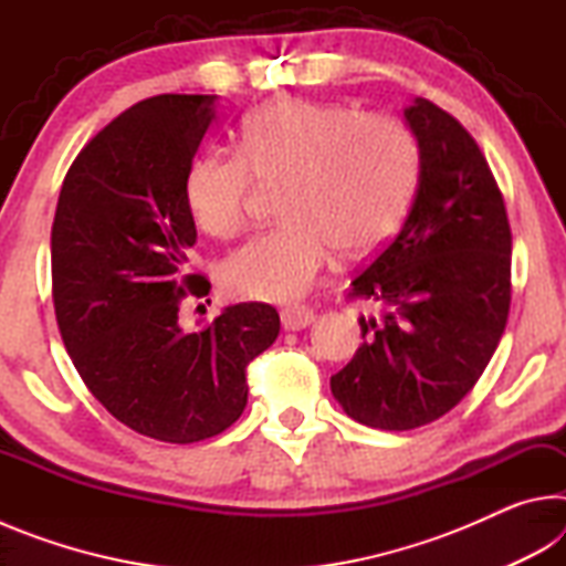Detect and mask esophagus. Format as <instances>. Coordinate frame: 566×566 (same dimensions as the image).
<instances>
[{
    "label": "esophagus",
    "mask_w": 566,
    "mask_h": 566,
    "mask_svg": "<svg viewBox=\"0 0 566 566\" xmlns=\"http://www.w3.org/2000/svg\"><path fill=\"white\" fill-rule=\"evenodd\" d=\"M314 319H317V314L310 306H290V310L282 312V327L290 332L306 329L310 324H314Z\"/></svg>",
    "instance_id": "obj_1"
}]
</instances>
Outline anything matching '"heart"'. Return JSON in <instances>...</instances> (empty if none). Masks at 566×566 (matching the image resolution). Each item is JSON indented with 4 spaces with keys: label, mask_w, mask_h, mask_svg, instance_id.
Listing matches in <instances>:
<instances>
[{
    "label": "heart",
    "mask_w": 566,
    "mask_h": 566,
    "mask_svg": "<svg viewBox=\"0 0 566 566\" xmlns=\"http://www.w3.org/2000/svg\"><path fill=\"white\" fill-rule=\"evenodd\" d=\"M417 171V139L399 119L282 97L242 122L239 155L191 159L185 199L202 232L229 239L247 222L252 177L284 181L282 224L234 249L222 280L252 300L290 302L317 282L334 249L354 260L395 234Z\"/></svg>",
    "instance_id": "1"
}]
</instances>
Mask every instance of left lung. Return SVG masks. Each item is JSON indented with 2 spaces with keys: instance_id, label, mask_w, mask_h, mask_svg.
<instances>
[{
  "instance_id": "8db88e82",
  "label": "left lung",
  "mask_w": 566,
  "mask_h": 566,
  "mask_svg": "<svg viewBox=\"0 0 566 566\" xmlns=\"http://www.w3.org/2000/svg\"><path fill=\"white\" fill-rule=\"evenodd\" d=\"M405 124L419 147L415 202L399 234L354 276L364 344L332 377L359 424L405 432L447 415L482 377L510 314L512 232L502 191L452 114L415 97Z\"/></svg>"
}]
</instances>
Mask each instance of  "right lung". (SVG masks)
<instances>
[{
    "label": "right lung",
    "instance_id": "obj_1",
    "mask_svg": "<svg viewBox=\"0 0 566 566\" xmlns=\"http://www.w3.org/2000/svg\"><path fill=\"white\" fill-rule=\"evenodd\" d=\"M214 104L159 94L122 112L66 171L52 224L54 312L76 371L114 419L171 444L234 424L247 364L280 334L262 302L224 306L195 332L179 324L181 302L209 294L187 274L197 227L185 177Z\"/></svg>",
    "mask_w": 566,
    "mask_h": 566
}]
</instances>
